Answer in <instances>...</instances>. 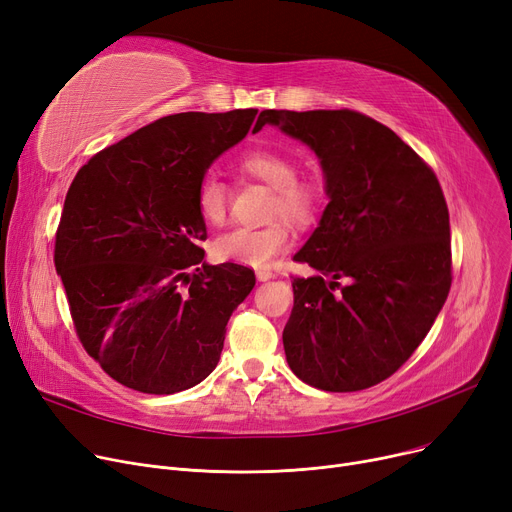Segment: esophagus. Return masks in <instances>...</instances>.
Returning <instances> with one entry per match:
<instances>
[{
	"label": "esophagus",
	"instance_id": "34e87169",
	"mask_svg": "<svg viewBox=\"0 0 512 512\" xmlns=\"http://www.w3.org/2000/svg\"><path fill=\"white\" fill-rule=\"evenodd\" d=\"M255 276H257V280H259V282H267V280H272V278H274V274H272L270 270H257V272H255Z\"/></svg>",
	"mask_w": 512,
	"mask_h": 512
}]
</instances>
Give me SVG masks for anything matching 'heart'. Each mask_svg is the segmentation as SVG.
I'll return each instance as SVG.
<instances>
[{
  "instance_id": "obj_1",
  "label": "heart",
  "mask_w": 512,
  "mask_h": 512,
  "mask_svg": "<svg viewBox=\"0 0 512 512\" xmlns=\"http://www.w3.org/2000/svg\"><path fill=\"white\" fill-rule=\"evenodd\" d=\"M247 176L272 188L270 215L294 224H309L319 205V188L311 180L297 178V161L274 149H251L238 161ZM197 211L211 226H222L228 218L226 184L207 174L197 186ZM292 247V232L284 220H274L261 228H234L213 242V253L220 261L270 267L274 259Z\"/></svg>"
}]
</instances>
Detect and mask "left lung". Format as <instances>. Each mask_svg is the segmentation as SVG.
I'll return each instance as SVG.
<instances>
[{
    "label": "left lung",
    "mask_w": 512,
    "mask_h": 512,
    "mask_svg": "<svg viewBox=\"0 0 512 512\" xmlns=\"http://www.w3.org/2000/svg\"><path fill=\"white\" fill-rule=\"evenodd\" d=\"M265 124L317 155L328 197L292 257L319 274L292 282L286 361L319 390L371 388L415 353L446 303L450 220L440 182L396 132L359 112L263 110L255 128Z\"/></svg>",
    "instance_id": "8db88e82"
}]
</instances>
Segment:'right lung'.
Masks as SVG:
<instances>
[{"label": "right lung", "mask_w": 512, "mask_h": 512, "mask_svg": "<svg viewBox=\"0 0 512 512\" xmlns=\"http://www.w3.org/2000/svg\"><path fill=\"white\" fill-rule=\"evenodd\" d=\"M255 116L251 107L159 118L99 151L68 188L56 272L85 351L126 388L182 392L220 361L255 274L203 263L197 186Z\"/></svg>", "instance_id": "obj_1"}]
</instances>
